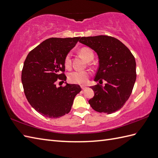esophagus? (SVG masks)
<instances>
[{"label":"esophagus","mask_w":158,"mask_h":158,"mask_svg":"<svg viewBox=\"0 0 158 158\" xmlns=\"http://www.w3.org/2000/svg\"><path fill=\"white\" fill-rule=\"evenodd\" d=\"M81 89H82L83 90H84V89H87V87H85V86H83V85H82V86H81Z\"/></svg>","instance_id":"34e87169"}]
</instances>
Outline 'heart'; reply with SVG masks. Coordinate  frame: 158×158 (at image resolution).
<instances>
[{
    "instance_id": "heart-1",
    "label": "heart",
    "mask_w": 158,
    "mask_h": 158,
    "mask_svg": "<svg viewBox=\"0 0 158 158\" xmlns=\"http://www.w3.org/2000/svg\"><path fill=\"white\" fill-rule=\"evenodd\" d=\"M79 53L87 61L93 60L94 54L92 50L89 48L83 47L79 50ZM64 64L65 67L69 69L71 66V53L69 52L64 58ZM89 76V73L85 71H73L69 73L68 81L71 83L85 84Z\"/></svg>"
}]
</instances>
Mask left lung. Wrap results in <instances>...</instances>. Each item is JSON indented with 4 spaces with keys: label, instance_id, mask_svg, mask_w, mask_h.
Wrapping results in <instances>:
<instances>
[{
    "label": "left lung",
    "instance_id": "obj_1",
    "mask_svg": "<svg viewBox=\"0 0 158 158\" xmlns=\"http://www.w3.org/2000/svg\"><path fill=\"white\" fill-rule=\"evenodd\" d=\"M79 42L96 52L99 67L98 81H107L103 87L91 86L94 96L89 104L94 110L112 114L118 110L129 98L136 80V62L128 48L115 38L97 35L81 38Z\"/></svg>",
    "mask_w": 158,
    "mask_h": 158
}]
</instances>
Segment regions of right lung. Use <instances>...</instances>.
Returning a JSON list of instances; mask_svg holds the SVG:
<instances>
[{"instance_id":"obj_1","label":"right lung","mask_w":158,"mask_h":158,"mask_svg":"<svg viewBox=\"0 0 158 158\" xmlns=\"http://www.w3.org/2000/svg\"><path fill=\"white\" fill-rule=\"evenodd\" d=\"M80 37L51 38L29 52L21 73V81L28 102L47 118H56L70 112L75 96L81 89L75 84L57 87L64 83V58Z\"/></svg>"}]
</instances>
